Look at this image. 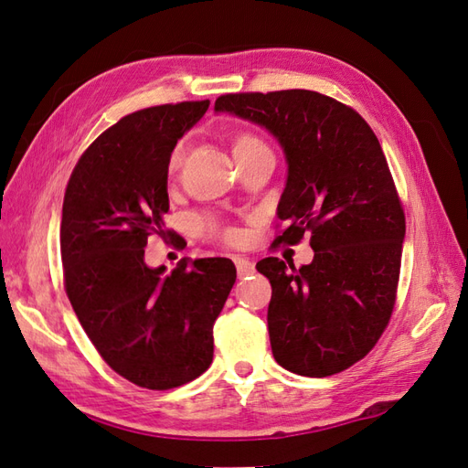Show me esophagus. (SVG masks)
I'll return each mask as SVG.
<instances>
[{
    "label": "esophagus",
    "instance_id": "esophagus-1",
    "mask_svg": "<svg viewBox=\"0 0 468 468\" xmlns=\"http://www.w3.org/2000/svg\"><path fill=\"white\" fill-rule=\"evenodd\" d=\"M233 262H235V267H237L239 279L249 277V274L255 272V265L249 259H245V257H233Z\"/></svg>",
    "mask_w": 468,
    "mask_h": 468
}]
</instances>
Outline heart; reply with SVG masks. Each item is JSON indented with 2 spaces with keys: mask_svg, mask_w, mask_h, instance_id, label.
<instances>
[{
  "mask_svg": "<svg viewBox=\"0 0 468 468\" xmlns=\"http://www.w3.org/2000/svg\"><path fill=\"white\" fill-rule=\"evenodd\" d=\"M267 150H269V146L265 142L259 140L253 134H247V132L237 134L235 140H233V146H231L235 160L245 158V155L257 154V152H267ZM186 154H187L186 142H177L176 146L172 148L170 155H167V174L176 176L179 170H182V165L186 162ZM196 229L203 235H209V237H223V239H227V241H233V239H235V233L231 229H221L219 223L215 221L213 218H197L196 219Z\"/></svg>",
  "mask_w": 468,
  "mask_h": 468,
  "instance_id": "b5f03b06",
  "label": "heart"
}]
</instances>
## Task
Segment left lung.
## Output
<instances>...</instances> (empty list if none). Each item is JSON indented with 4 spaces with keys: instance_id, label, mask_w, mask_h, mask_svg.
<instances>
[{
    "instance_id": "8db88e82",
    "label": "left lung",
    "mask_w": 468,
    "mask_h": 468,
    "mask_svg": "<svg viewBox=\"0 0 468 468\" xmlns=\"http://www.w3.org/2000/svg\"><path fill=\"white\" fill-rule=\"evenodd\" d=\"M267 128L279 140L289 174L274 243L310 233L314 259L296 269L257 262L272 286L269 336L277 364L326 378L359 362L386 330L398 292L405 215L379 140L350 106L314 90L239 92L215 101Z\"/></svg>"
}]
</instances>
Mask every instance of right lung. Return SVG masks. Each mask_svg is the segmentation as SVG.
<instances>
[{"label": "right lung", "instance_id": "add662e5", "mask_svg": "<svg viewBox=\"0 0 468 468\" xmlns=\"http://www.w3.org/2000/svg\"><path fill=\"white\" fill-rule=\"evenodd\" d=\"M207 109L179 102L120 118L80 155L65 191L69 301L104 362L146 389L184 386L209 367L213 324L237 279L223 257L182 259L172 272L144 261L148 237H165L167 155Z\"/></svg>", "mask_w": 468, "mask_h": 468}]
</instances>
